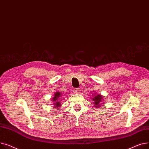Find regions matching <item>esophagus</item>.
<instances>
[{
    "mask_svg": "<svg viewBox=\"0 0 149 149\" xmlns=\"http://www.w3.org/2000/svg\"><path fill=\"white\" fill-rule=\"evenodd\" d=\"M80 91H81V89L80 88H75L74 90V92L76 94H79V93H80Z\"/></svg>",
    "mask_w": 149,
    "mask_h": 149,
    "instance_id": "esophagus-1",
    "label": "esophagus"
}]
</instances>
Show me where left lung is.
<instances>
[{"label":"left lung","mask_w":149,"mask_h":149,"mask_svg":"<svg viewBox=\"0 0 149 149\" xmlns=\"http://www.w3.org/2000/svg\"><path fill=\"white\" fill-rule=\"evenodd\" d=\"M95 93V91H93ZM93 96V102L94 103V107L95 108H99L102 106V103L103 102V96L101 94H98L97 93H94Z\"/></svg>","instance_id":"obj_1"}]
</instances>
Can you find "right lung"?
<instances>
[{"label":"right lung","instance_id":"obj_1","mask_svg":"<svg viewBox=\"0 0 149 149\" xmlns=\"http://www.w3.org/2000/svg\"><path fill=\"white\" fill-rule=\"evenodd\" d=\"M61 96V93L59 91H56L54 94V96L53 97V98L51 99L53 101V103H53V105H54L55 107L56 108H59L61 106L60 100H59L60 99Z\"/></svg>","mask_w":149,"mask_h":149}]
</instances>
